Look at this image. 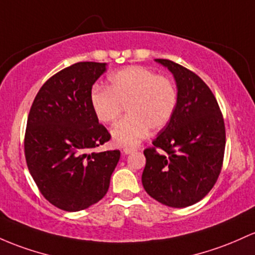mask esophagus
<instances>
[{
    "instance_id": "1",
    "label": "esophagus",
    "mask_w": 255,
    "mask_h": 255,
    "mask_svg": "<svg viewBox=\"0 0 255 255\" xmlns=\"http://www.w3.org/2000/svg\"><path fill=\"white\" fill-rule=\"evenodd\" d=\"M134 151H135L134 147H125V149H123V152H125L126 155H128V153H132V152H134Z\"/></svg>"
}]
</instances>
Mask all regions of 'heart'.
<instances>
[{"instance_id":"heart-1","label":"heart","mask_w":255,"mask_h":255,"mask_svg":"<svg viewBox=\"0 0 255 255\" xmlns=\"http://www.w3.org/2000/svg\"><path fill=\"white\" fill-rule=\"evenodd\" d=\"M109 88L96 87L91 105L97 119L114 123L127 109L128 116L113 129V139L120 146H134L149 133L168 125L177 105L174 83L144 66H128L109 76Z\"/></svg>"}]
</instances>
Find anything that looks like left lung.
Segmentation results:
<instances>
[{"label": "left lung", "instance_id": "left-lung-1", "mask_svg": "<svg viewBox=\"0 0 255 255\" xmlns=\"http://www.w3.org/2000/svg\"><path fill=\"white\" fill-rule=\"evenodd\" d=\"M178 88L177 105L168 125L144 150L141 175L145 191L162 205L184 208L208 194L222 172L225 123L214 94L191 70L168 59Z\"/></svg>", "mask_w": 255, "mask_h": 255}]
</instances>
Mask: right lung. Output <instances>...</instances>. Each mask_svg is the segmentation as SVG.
Masks as SVG:
<instances>
[{
    "instance_id": "add662e5",
    "label": "right lung",
    "mask_w": 255,
    "mask_h": 255,
    "mask_svg": "<svg viewBox=\"0 0 255 255\" xmlns=\"http://www.w3.org/2000/svg\"><path fill=\"white\" fill-rule=\"evenodd\" d=\"M105 66L81 61L60 70L41 87L27 117V168L43 197L66 212L104 197L121 156L120 150L91 152L111 138L91 105L92 87Z\"/></svg>"
}]
</instances>
